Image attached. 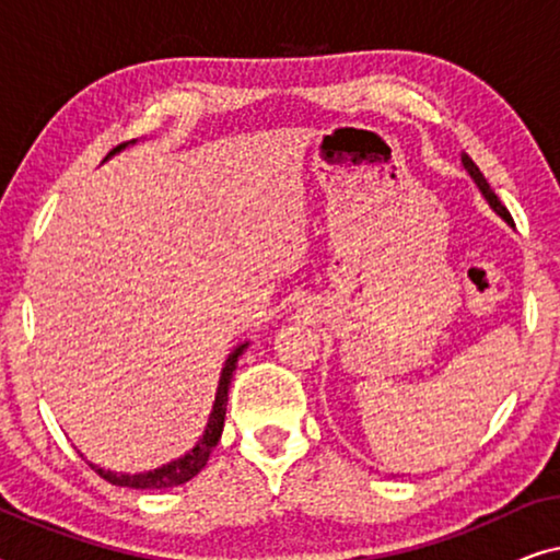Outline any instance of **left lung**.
<instances>
[{"instance_id": "8db88e82", "label": "left lung", "mask_w": 560, "mask_h": 560, "mask_svg": "<svg viewBox=\"0 0 560 560\" xmlns=\"http://www.w3.org/2000/svg\"><path fill=\"white\" fill-rule=\"evenodd\" d=\"M462 163H464V167H466V173H469V178L474 180V186L479 188V194L485 196V201H487L489 206H492V211L497 213V217H502L504 221H508V224H512V217H510V211L504 209V206L500 203V198L494 196V190L489 188V183H487L485 175H481V171H479V167H477V163H474V160H471L469 155H466V152H464V155H462Z\"/></svg>"}]
</instances>
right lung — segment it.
<instances>
[{"label": "right lung", "mask_w": 560, "mask_h": 560, "mask_svg": "<svg viewBox=\"0 0 560 560\" xmlns=\"http://www.w3.org/2000/svg\"><path fill=\"white\" fill-rule=\"evenodd\" d=\"M127 144H119V148L114 150V152H119L121 148H127ZM114 152H109V158L114 155ZM244 349H247V343H240V347H236L232 354L226 357V364H224V370H221V377H219L217 400H213V408L209 412V423H206L201 439L194 443V448H188L186 454L178 456V458H173V462L160 464L158 469H148V471H140V474L106 471V469H102V466H94V464H91V469H94L98 477H104L106 481H112V485L129 487V489H167V487L186 485V481L194 479L196 474L203 469L206 462H209L211 451L219 443L221 431H224L229 385H232V374L236 370V362H240V357H242Z\"/></svg>", "instance_id": "1"}]
</instances>
